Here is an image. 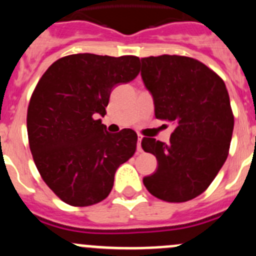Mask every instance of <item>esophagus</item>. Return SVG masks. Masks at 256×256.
I'll return each mask as SVG.
<instances>
[{
  "label": "esophagus",
  "mask_w": 256,
  "mask_h": 256,
  "mask_svg": "<svg viewBox=\"0 0 256 256\" xmlns=\"http://www.w3.org/2000/svg\"><path fill=\"white\" fill-rule=\"evenodd\" d=\"M141 140H142V135H140V134H138V152H141V151H142V148H141Z\"/></svg>",
  "instance_id": "1"
}]
</instances>
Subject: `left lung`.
Returning <instances> with one entry per match:
<instances>
[{
	"label": "left lung",
	"mask_w": 256,
	"mask_h": 256,
	"mask_svg": "<svg viewBox=\"0 0 256 256\" xmlns=\"http://www.w3.org/2000/svg\"><path fill=\"white\" fill-rule=\"evenodd\" d=\"M155 116L175 124L170 142L144 138L158 168L144 178L150 194L184 202L202 194L229 155L234 115L224 81L202 62L178 54L141 58Z\"/></svg>",
	"instance_id": "1"
}]
</instances>
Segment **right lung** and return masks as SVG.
I'll return each mask as SVG.
<instances>
[{"mask_svg": "<svg viewBox=\"0 0 256 256\" xmlns=\"http://www.w3.org/2000/svg\"><path fill=\"white\" fill-rule=\"evenodd\" d=\"M136 56L76 54L57 60L34 88L27 110L30 148L40 175L64 202L98 204L108 196L115 172L135 154L131 128L106 131L110 94L138 75Z\"/></svg>", "mask_w": 256, "mask_h": 256, "instance_id": "1", "label": "right lung"}]
</instances>
